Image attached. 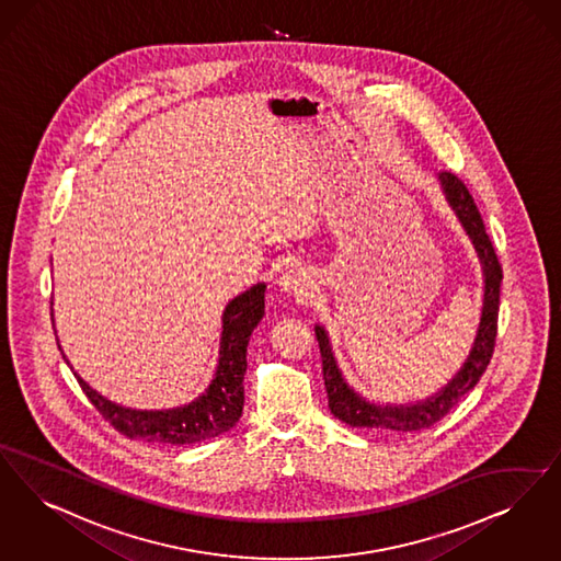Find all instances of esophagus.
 I'll list each match as a JSON object with an SVG mask.
<instances>
[{
  "label": "esophagus",
  "mask_w": 561,
  "mask_h": 561,
  "mask_svg": "<svg viewBox=\"0 0 561 561\" xmlns=\"http://www.w3.org/2000/svg\"><path fill=\"white\" fill-rule=\"evenodd\" d=\"M279 288L294 296H307L311 290V277L302 270H291L282 275Z\"/></svg>",
  "instance_id": "34e87169"
}]
</instances>
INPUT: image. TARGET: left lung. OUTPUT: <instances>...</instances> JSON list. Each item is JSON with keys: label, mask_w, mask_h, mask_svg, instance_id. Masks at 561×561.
Listing matches in <instances>:
<instances>
[{"label": "left lung", "mask_w": 561, "mask_h": 561, "mask_svg": "<svg viewBox=\"0 0 561 561\" xmlns=\"http://www.w3.org/2000/svg\"><path fill=\"white\" fill-rule=\"evenodd\" d=\"M443 192L447 196L450 208L455 210L457 219L463 225L466 233L470 236L471 244L478 252L482 275H484V298H482V314L478 323V332L471 344L470 355L459 367V371L426 401L409 404H376L363 399L355 392L348 381L344 380L336 357L332 353V344L328 332L321 325H314V336L321 351L323 363V380L328 390V404L340 422L353 427H367V430H383V432H417L434 426L440 417L459 403L463 394L480 381L486 371L494 351L496 337V317H499V291L503 270L496 259L493 242L486 233L480 210L471 198L466 183L457 175L443 171L438 175Z\"/></svg>", "instance_id": "8db88e82"}]
</instances>
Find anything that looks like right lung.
Returning <instances> with one entry per match:
<instances>
[{
    "instance_id": "add662e5",
    "label": "right lung",
    "mask_w": 561,
    "mask_h": 561,
    "mask_svg": "<svg viewBox=\"0 0 561 561\" xmlns=\"http://www.w3.org/2000/svg\"><path fill=\"white\" fill-rule=\"evenodd\" d=\"M265 284H256L225 307L217 371L208 388L192 403L175 409L139 411L104 399L81 376L75 374V378L102 417L131 440L194 445L217 438L242 417L248 340L265 314Z\"/></svg>"
}]
</instances>
